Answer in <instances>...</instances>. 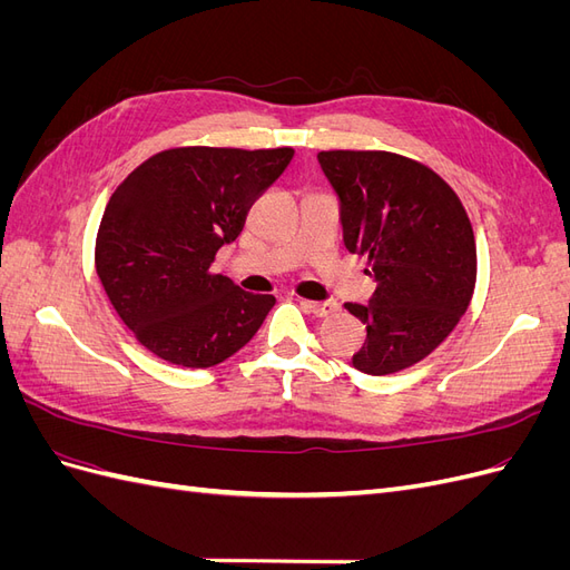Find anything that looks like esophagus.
Returning <instances> with one entry per match:
<instances>
[{"label":"esophagus","mask_w":570,"mask_h":570,"mask_svg":"<svg viewBox=\"0 0 570 570\" xmlns=\"http://www.w3.org/2000/svg\"><path fill=\"white\" fill-rule=\"evenodd\" d=\"M308 314H314V316H331V314H335L337 312V302H308V299H302L299 302Z\"/></svg>","instance_id":"34e87169"}]
</instances>
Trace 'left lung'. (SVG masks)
Returning a JSON list of instances; mask_svg holds the SVG:
<instances>
[{"label": "left lung", "mask_w": 570, "mask_h": 570, "mask_svg": "<svg viewBox=\"0 0 570 570\" xmlns=\"http://www.w3.org/2000/svg\"><path fill=\"white\" fill-rule=\"evenodd\" d=\"M340 204L344 247L368 258V304H344L366 325L356 371L419 364L454 331L475 287V237L454 189L435 170L390 151H321Z\"/></svg>", "instance_id": "left-lung-1"}]
</instances>
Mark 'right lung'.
Wrapping results in <instances>:
<instances>
[{
    "instance_id": "obj_1",
    "label": "right lung",
    "mask_w": 570,
    "mask_h": 570,
    "mask_svg": "<svg viewBox=\"0 0 570 570\" xmlns=\"http://www.w3.org/2000/svg\"><path fill=\"white\" fill-rule=\"evenodd\" d=\"M295 149L180 147L116 187L97 233V275L116 314L168 364L209 368L254 337L275 304L209 266Z\"/></svg>"
}]
</instances>
